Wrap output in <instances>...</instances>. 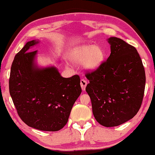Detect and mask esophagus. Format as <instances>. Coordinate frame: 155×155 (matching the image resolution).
Masks as SVG:
<instances>
[{
  "label": "esophagus",
  "instance_id": "34e87169",
  "mask_svg": "<svg viewBox=\"0 0 155 155\" xmlns=\"http://www.w3.org/2000/svg\"><path fill=\"white\" fill-rule=\"evenodd\" d=\"M87 83L85 79L81 80L80 84H81V88H82L83 91H85V87H86V85H87Z\"/></svg>",
  "mask_w": 155,
  "mask_h": 155
}]
</instances>
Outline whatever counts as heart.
<instances>
[{"instance_id": "1", "label": "heart", "mask_w": 155, "mask_h": 155, "mask_svg": "<svg viewBox=\"0 0 155 155\" xmlns=\"http://www.w3.org/2000/svg\"><path fill=\"white\" fill-rule=\"evenodd\" d=\"M70 58L74 63H84L85 68L93 70L98 68L102 63L104 53L99 46L87 45L74 50Z\"/></svg>"}]
</instances>
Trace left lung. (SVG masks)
<instances>
[{
  "instance_id": "1",
  "label": "left lung",
  "mask_w": 155,
  "mask_h": 155,
  "mask_svg": "<svg viewBox=\"0 0 155 155\" xmlns=\"http://www.w3.org/2000/svg\"><path fill=\"white\" fill-rule=\"evenodd\" d=\"M110 54L95 70L86 72L85 91L94 118L101 125L118 126L133 118L143 99L145 73L134 47L121 39H108Z\"/></svg>"
}]
</instances>
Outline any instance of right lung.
Masks as SVG:
<instances>
[{
    "label": "right lung",
    "mask_w": 155,
    "mask_h": 155,
    "mask_svg": "<svg viewBox=\"0 0 155 155\" xmlns=\"http://www.w3.org/2000/svg\"><path fill=\"white\" fill-rule=\"evenodd\" d=\"M38 42L28 41L15 55L9 90L18 116L28 126L56 131L67 124L81 93L80 77L63 78L54 67L38 68L35 63L37 51H28Z\"/></svg>",
    "instance_id": "add662e5"
}]
</instances>
